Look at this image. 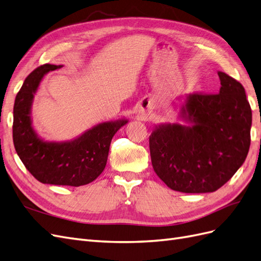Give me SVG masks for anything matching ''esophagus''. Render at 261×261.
Segmentation results:
<instances>
[{
    "mask_svg": "<svg viewBox=\"0 0 261 261\" xmlns=\"http://www.w3.org/2000/svg\"><path fill=\"white\" fill-rule=\"evenodd\" d=\"M140 113H141V112H140ZM143 113H144V112H143Z\"/></svg>",
    "mask_w": 261,
    "mask_h": 261,
    "instance_id": "1",
    "label": "esophagus"
}]
</instances>
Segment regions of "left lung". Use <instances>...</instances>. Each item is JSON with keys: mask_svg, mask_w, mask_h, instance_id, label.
<instances>
[{"mask_svg": "<svg viewBox=\"0 0 261 261\" xmlns=\"http://www.w3.org/2000/svg\"><path fill=\"white\" fill-rule=\"evenodd\" d=\"M217 94L189 93L181 123L155 125L149 137L154 172L180 193L216 192L235 174L250 146L251 109L244 87L218 72Z\"/></svg>", "mask_w": 261, "mask_h": 261, "instance_id": "left-lung-1", "label": "left lung"}]
</instances>
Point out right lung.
<instances>
[{
    "mask_svg": "<svg viewBox=\"0 0 261 261\" xmlns=\"http://www.w3.org/2000/svg\"><path fill=\"white\" fill-rule=\"evenodd\" d=\"M61 67L44 64L23 82L14 105L13 141L19 159L36 179L43 184L77 187L91 183L103 172L111 140L128 120L100 123L65 141H49L39 136L31 117L35 94L43 77Z\"/></svg>",
    "mask_w": 261,
    "mask_h": 261,
    "instance_id": "1",
    "label": "right lung"
}]
</instances>
